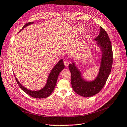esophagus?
<instances>
[{
	"mask_svg": "<svg viewBox=\"0 0 127 127\" xmlns=\"http://www.w3.org/2000/svg\"><path fill=\"white\" fill-rule=\"evenodd\" d=\"M64 65H65V66H67L68 65V64H69V62H68V61H67V60H65V61H64Z\"/></svg>",
	"mask_w": 127,
	"mask_h": 127,
	"instance_id": "1",
	"label": "esophagus"
}]
</instances>
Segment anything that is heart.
Masks as SVG:
<instances>
[{"mask_svg": "<svg viewBox=\"0 0 127 127\" xmlns=\"http://www.w3.org/2000/svg\"><path fill=\"white\" fill-rule=\"evenodd\" d=\"M83 31H84V29H83V28L81 27H79L76 29V32H77V33H81V32H83Z\"/></svg>", "mask_w": 127, "mask_h": 127, "instance_id": "heart-1", "label": "heart"}]
</instances>
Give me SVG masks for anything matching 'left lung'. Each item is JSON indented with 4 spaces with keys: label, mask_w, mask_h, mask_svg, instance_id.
Returning <instances> with one entry per match:
<instances>
[{
    "label": "left lung",
    "mask_w": 127,
    "mask_h": 127,
    "mask_svg": "<svg viewBox=\"0 0 127 127\" xmlns=\"http://www.w3.org/2000/svg\"><path fill=\"white\" fill-rule=\"evenodd\" d=\"M100 49L101 57L97 75L92 80L83 77L81 70L71 59L72 64L68 65L71 74V85L74 91L85 97H91L98 93L103 88L109 76L112 63L113 53L109 37L103 29L100 27V32L94 40Z\"/></svg>",
    "instance_id": "1"
}]
</instances>
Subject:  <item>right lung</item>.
Returning a JSON list of instances; mask_svg holds the SVG:
<instances>
[{"mask_svg": "<svg viewBox=\"0 0 127 127\" xmlns=\"http://www.w3.org/2000/svg\"><path fill=\"white\" fill-rule=\"evenodd\" d=\"M33 23H34V22L28 23L26 24H25L22 29L19 31V32L23 30L25 27ZM64 67L65 66L63 63V60L61 59L58 62V63L55 65L54 66L51 71L50 72L47 80V82L44 87L41 89L38 90H32L25 88L18 80L17 78L15 77V75H14L15 76L18 85L19 86L20 88L22 89L25 93H26L29 95L31 96L32 97L35 98H44L48 97L53 93L56 86L59 75L60 72L64 69Z\"/></svg>", "mask_w": 127, "mask_h": 127, "instance_id": "right-lung-1", "label": "right lung"}]
</instances>
